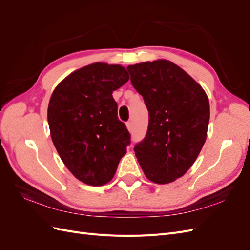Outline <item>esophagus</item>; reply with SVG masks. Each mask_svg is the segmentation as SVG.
<instances>
[{"label": "esophagus", "mask_w": 250, "mask_h": 250, "mask_svg": "<svg viewBox=\"0 0 250 250\" xmlns=\"http://www.w3.org/2000/svg\"><path fill=\"white\" fill-rule=\"evenodd\" d=\"M126 127H127V129L129 130L130 132L132 131V123H131V122H127V123H126Z\"/></svg>", "instance_id": "obj_1"}]
</instances>
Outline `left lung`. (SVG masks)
Returning <instances> with one entry per match:
<instances>
[{
  "instance_id": "1",
  "label": "left lung",
  "mask_w": 250,
  "mask_h": 250,
  "mask_svg": "<svg viewBox=\"0 0 250 250\" xmlns=\"http://www.w3.org/2000/svg\"><path fill=\"white\" fill-rule=\"evenodd\" d=\"M133 87L149 111L146 137L134 147L146 177L172 183L191 168L206 143L209 103L204 89L166 59L128 65Z\"/></svg>"
}]
</instances>
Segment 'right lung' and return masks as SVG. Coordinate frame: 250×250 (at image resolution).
<instances>
[{"mask_svg": "<svg viewBox=\"0 0 250 250\" xmlns=\"http://www.w3.org/2000/svg\"><path fill=\"white\" fill-rule=\"evenodd\" d=\"M128 79L124 66L95 62L66 76L50 98L53 144L66 168L88 186L109 183L130 143L112 98Z\"/></svg>", "mask_w": 250, "mask_h": 250, "instance_id": "1", "label": "right lung"}]
</instances>
